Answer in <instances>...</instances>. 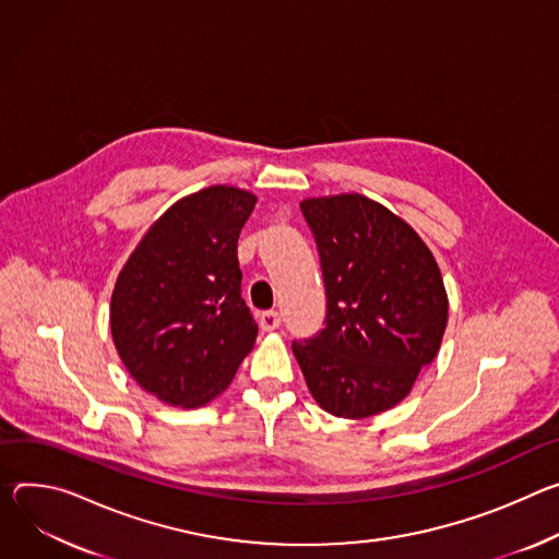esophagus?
I'll use <instances>...</instances> for the list:
<instances>
[{
  "instance_id": "esophagus-1",
  "label": "esophagus",
  "mask_w": 559,
  "mask_h": 559,
  "mask_svg": "<svg viewBox=\"0 0 559 559\" xmlns=\"http://www.w3.org/2000/svg\"><path fill=\"white\" fill-rule=\"evenodd\" d=\"M280 324H282V318H280V313H275V311H266V313L260 316V329L266 331V333L280 329Z\"/></svg>"
}]
</instances>
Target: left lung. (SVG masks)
Listing matches in <instances>:
<instances>
[{
	"label": "left lung",
	"mask_w": 559,
	"mask_h": 559,
	"mask_svg": "<svg viewBox=\"0 0 559 559\" xmlns=\"http://www.w3.org/2000/svg\"><path fill=\"white\" fill-rule=\"evenodd\" d=\"M326 286V326L293 342L313 400L361 419L400 404L436 359L449 295L424 239L393 211L359 193L308 198Z\"/></svg>",
	"instance_id": "left-lung-1"
}]
</instances>
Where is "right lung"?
Masks as SVG:
<instances>
[{
	"mask_svg": "<svg viewBox=\"0 0 559 559\" xmlns=\"http://www.w3.org/2000/svg\"><path fill=\"white\" fill-rule=\"evenodd\" d=\"M258 198L209 186L177 200L117 275L110 335L131 378L168 406L215 400L253 350L237 239Z\"/></svg>",
	"mask_w": 559,
	"mask_h": 559,
	"instance_id": "obj_1",
	"label": "right lung"
}]
</instances>
